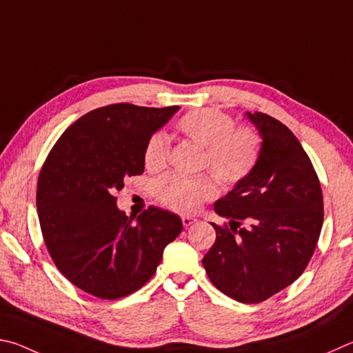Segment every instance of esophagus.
<instances>
[{
  "instance_id": "esophagus-1",
  "label": "esophagus",
  "mask_w": 353,
  "mask_h": 353,
  "mask_svg": "<svg viewBox=\"0 0 353 353\" xmlns=\"http://www.w3.org/2000/svg\"><path fill=\"white\" fill-rule=\"evenodd\" d=\"M181 221H183V226H190V225H194L195 221H196V219L195 217H189V215H183L181 217Z\"/></svg>"
}]
</instances>
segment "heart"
Here are the masks:
<instances>
[{"mask_svg": "<svg viewBox=\"0 0 353 353\" xmlns=\"http://www.w3.org/2000/svg\"><path fill=\"white\" fill-rule=\"evenodd\" d=\"M176 130L184 138L203 148L201 169L215 180L234 186L254 170L261 158L262 139L252 127H236L231 116L214 108L192 110L181 116ZM170 141L163 132L153 133L144 147V164L148 170L164 169L169 159ZM158 200L178 212H194L205 200L215 195L212 180L206 175L186 178L169 173L154 186Z\"/></svg>", "mask_w": 353, "mask_h": 353, "instance_id": "b5f03b06", "label": "heart"}]
</instances>
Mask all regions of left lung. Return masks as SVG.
Returning <instances> with one entry per match:
<instances>
[{"label": "left lung", "instance_id": "obj_1", "mask_svg": "<svg viewBox=\"0 0 353 353\" xmlns=\"http://www.w3.org/2000/svg\"><path fill=\"white\" fill-rule=\"evenodd\" d=\"M262 139L254 170L214 211L215 243L203 257L208 277L221 293L257 304L298 279L316 248L324 220L321 184L298 138L282 122L248 113ZM246 221L248 227L239 225Z\"/></svg>", "mask_w": 353, "mask_h": 353}]
</instances>
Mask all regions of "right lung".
<instances>
[{
	"label": "right lung",
	"instance_id": "1",
	"mask_svg": "<svg viewBox=\"0 0 353 353\" xmlns=\"http://www.w3.org/2000/svg\"><path fill=\"white\" fill-rule=\"evenodd\" d=\"M180 107L114 103L80 117L55 142L43 164L37 211L46 248L60 273L102 299L123 298L154 274L181 219L150 206L121 211L116 190L144 172L147 139Z\"/></svg>",
	"mask_w": 353,
	"mask_h": 353
}]
</instances>
